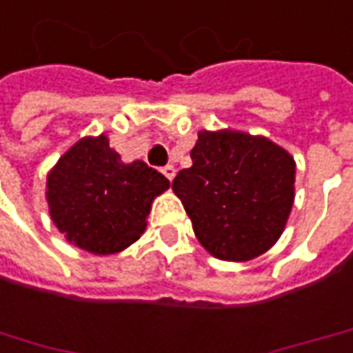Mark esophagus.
Segmentation results:
<instances>
[{
  "label": "esophagus",
  "instance_id": "esophagus-1",
  "mask_svg": "<svg viewBox=\"0 0 353 353\" xmlns=\"http://www.w3.org/2000/svg\"><path fill=\"white\" fill-rule=\"evenodd\" d=\"M162 174H164V176H166L168 179L172 181V179H174V176H176V168L172 166V164H168V166L162 168Z\"/></svg>",
  "mask_w": 353,
  "mask_h": 353
}]
</instances>
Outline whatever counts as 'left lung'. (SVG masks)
Returning a JSON list of instances; mask_svg holds the SVG:
<instances>
[{"label": "left lung", "mask_w": 353, "mask_h": 353, "mask_svg": "<svg viewBox=\"0 0 353 353\" xmlns=\"http://www.w3.org/2000/svg\"><path fill=\"white\" fill-rule=\"evenodd\" d=\"M191 168L172 189L210 255L249 261L282 236L294 205L296 162L267 137L241 131H199Z\"/></svg>", "instance_id": "1"}]
</instances>
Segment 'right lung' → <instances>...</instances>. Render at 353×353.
I'll return each instance as SVG.
<instances>
[{"instance_id": "obj_1", "label": "right lung", "mask_w": 353, "mask_h": 353, "mask_svg": "<svg viewBox=\"0 0 353 353\" xmlns=\"http://www.w3.org/2000/svg\"><path fill=\"white\" fill-rule=\"evenodd\" d=\"M168 187L166 177L143 160L123 164L106 135L85 137L48 174L46 201L69 243L112 255L141 237L154 196Z\"/></svg>"}]
</instances>
